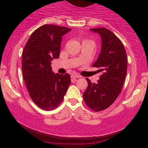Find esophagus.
<instances>
[{"label":"esophagus","instance_id":"34e87169","mask_svg":"<svg viewBox=\"0 0 148 148\" xmlns=\"http://www.w3.org/2000/svg\"><path fill=\"white\" fill-rule=\"evenodd\" d=\"M71 77H72V79L75 80L76 79H79V78H81V76H80L79 75H78V74H72V76H71Z\"/></svg>","mask_w":148,"mask_h":148}]
</instances>
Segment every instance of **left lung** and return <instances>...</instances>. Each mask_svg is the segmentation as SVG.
Masks as SVG:
<instances>
[{
    "mask_svg": "<svg viewBox=\"0 0 148 148\" xmlns=\"http://www.w3.org/2000/svg\"><path fill=\"white\" fill-rule=\"evenodd\" d=\"M90 30L101 37V52L92 67L101 74L97 84L86 79L88 86L83 96L87 106L98 112L108 108L120 95L127 74V56L122 42L109 30Z\"/></svg>",
    "mask_w": 148,
    "mask_h": 148,
    "instance_id": "8db88e82",
    "label": "left lung"
}]
</instances>
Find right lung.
<instances>
[{"mask_svg": "<svg viewBox=\"0 0 148 148\" xmlns=\"http://www.w3.org/2000/svg\"><path fill=\"white\" fill-rule=\"evenodd\" d=\"M72 30L46 24L30 35L22 53V72L33 101L46 111L56 108L70 85L68 74H55L51 61L60 56L62 37Z\"/></svg>", "mask_w": 148, "mask_h": 148, "instance_id": "right-lung-1", "label": "right lung"}]
</instances>
